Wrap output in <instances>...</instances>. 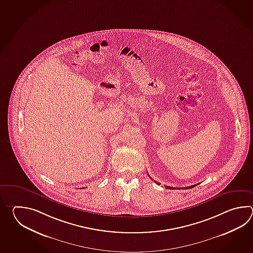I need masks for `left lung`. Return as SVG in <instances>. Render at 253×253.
I'll return each mask as SVG.
<instances>
[{"instance_id": "8db88e82", "label": "left lung", "mask_w": 253, "mask_h": 253, "mask_svg": "<svg viewBox=\"0 0 253 253\" xmlns=\"http://www.w3.org/2000/svg\"><path fill=\"white\" fill-rule=\"evenodd\" d=\"M148 176H149V177H150V175H149V174H148ZM151 179H152V178H151ZM152 180H153V179H152ZM154 182H155V183H157V184H159V183H157V182H156V181H154ZM196 185H198V184H194V185H191V186H189V187H185V188H184V189L193 188V187H194V186H196ZM166 187H167V189H172H172H173V187H171V186H167V185H166Z\"/></svg>"}]
</instances>
